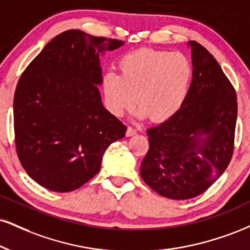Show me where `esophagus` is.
<instances>
[{
	"mask_svg": "<svg viewBox=\"0 0 250 250\" xmlns=\"http://www.w3.org/2000/svg\"><path fill=\"white\" fill-rule=\"evenodd\" d=\"M137 133V130L136 129H134L133 127H128L127 128V131H125V135H127L128 137H130V136H134L135 134Z\"/></svg>",
	"mask_w": 250,
	"mask_h": 250,
	"instance_id": "34e87169",
	"label": "esophagus"
}]
</instances>
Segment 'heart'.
Masks as SVG:
<instances>
[{
	"label": "heart",
	"instance_id": "heart-1",
	"mask_svg": "<svg viewBox=\"0 0 250 250\" xmlns=\"http://www.w3.org/2000/svg\"><path fill=\"white\" fill-rule=\"evenodd\" d=\"M119 71V74L107 72L102 78L107 109L120 117L136 104L138 116L156 122L178 112L193 76L192 62L185 55L148 47L123 56Z\"/></svg>",
	"mask_w": 250,
	"mask_h": 250
}]
</instances>
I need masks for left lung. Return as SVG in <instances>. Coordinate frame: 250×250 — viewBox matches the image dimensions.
I'll use <instances>...</instances> for the list:
<instances>
[{"mask_svg": "<svg viewBox=\"0 0 250 250\" xmlns=\"http://www.w3.org/2000/svg\"><path fill=\"white\" fill-rule=\"evenodd\" d=\"M193 76L178 112L146 130L149 151L141 177L174 200L205 192L224 173L234 146L236 94L220 65L203 45L188 42Z\"/></svg>", "mask_w": 250, "mask_h": 250, "instance_id": "left-lung-1", "label": "left lung"}]
</instances>
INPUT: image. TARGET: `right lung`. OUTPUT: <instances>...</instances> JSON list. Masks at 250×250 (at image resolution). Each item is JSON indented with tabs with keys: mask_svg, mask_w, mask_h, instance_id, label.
Here are the masks:
<instances>
[{
	"mask_svg": "<svg viewBox=\"0 0 250 250\" xmlns=\"http://www.w3.org/2000/svg\"><path fill=\"white\" fill-rule=\"evenodd\" d=\"M125 45L67 30L46 44L17 83L16 151L26 173L47 190L70 192L100 171L127 127L102 104L100 58Z\"/></svg>",
	"mask_w": 250,
	"mask_h": 250,
	"instance_id": "1",
	"label": "right lung"
}]
</instances>
